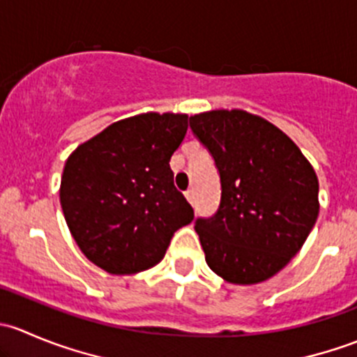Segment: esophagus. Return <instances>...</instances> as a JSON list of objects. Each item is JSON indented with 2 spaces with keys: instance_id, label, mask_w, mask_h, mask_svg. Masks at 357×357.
<instances>
[{
  "instance_id": "esophagus-1",
  "label": "esophagus",
  "mask_w": 357,
  "mask_h": 357,
  "mask_svg": "<svg viewBox=\"0 0 357 357\" xmlns=\"http://www.w3.org/2000/svg\"><path fill=\"white\" fill-rule=\"evenodd\" d=\"M185 197H186V199H188L190 204H193V202H195V190H193V188L186 190V192H185Z\"/></svg>"
}]
</instances>
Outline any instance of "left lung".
I'll return each mask as SVG.
<instances>
[{
  "label": "left lung",
  "mask_w": 357,
  "mask_h": 357,
  "mask_svg": "<svg viewBox=\"0 0 357 357\" xmlns=\"http://www.w3.org/2000/svg\"><path fill=\"white\" fill-rule=\"evenodd\" d=\"M221 178V204L199 218L208 268L235 285L282 271L301 250L319 212L318 178L298 146L276 126L245 110L190 117Z\"/></svg>",
  "instance_id": "left-lung-1"
}]
</instances>
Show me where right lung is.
Returning <instances> with one entry per match:
<instances>
[{"label": "right lung", "mask_w": 357, "mask_h": 357, "mask_svg": "<svg viewBox=\"0 0 357 357\" xmlns=\"http://www.w3.org/2000/svg\"><path fill=\"white\" fill-rule=\"evenodd\" d=\"M186 129V114H139L110 124L67 158L60 204L93 264L112 275L145 271L193 221L169 165Z\"/></svg>", "instance_id": "1"}]
</instances>
